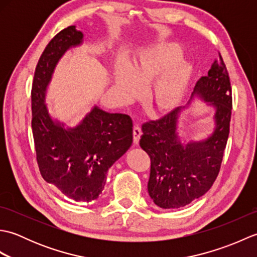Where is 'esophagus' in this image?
I'll return each instance as SVG.
<instances>
[{"instance_id":"esophagus-1","label":"esophagus","mask_w":257,"mask_h":257,"mask_svg":"<svg viewBox=\"0 0 257 257\" xmlns=\"http://www.w3.org/2000/svg\"><path fill=\"white\" fill-rule=\"evenodd\" d=\"M141 135H143V132H141L140 127H138V125H135L134 127V144L135 145H138Z\"/></svg>"}]
</instances>
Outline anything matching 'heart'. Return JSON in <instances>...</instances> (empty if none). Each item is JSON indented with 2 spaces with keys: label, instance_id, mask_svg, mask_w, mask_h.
<instances>
[{
  "label": "heart",
  "instance_id": "b5f03b06",
  "mask_svg": "<svg viewBox=\"0 0 257 257\" xmlns=\"http://www.w3.org/2000/svg\"><path fill=\"white\" fill-rule=\"evenodd\" d=\"M182 55L181 46L172 42H157L141 46L129 65L117 64L114 89L124 99L141 95L143 87L152 83L145 94L146 105L152 112L174 110L187 92L192 66Z\"/></svg>",
  "mask_w": 257,
  "mask_h": 257
}]
</instances>
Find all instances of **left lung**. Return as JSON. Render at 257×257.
I'll return each mask as SVG.
<instances>
[{
  "label": "left lung",
  "instance_id": "1",
  "mask_svg": "<svg viewBox=\"0 0 257 257\" xmlns=\"http://www.w3.org/2000/svg\"><path fill=\"white\" fill-rule=\"evenodd\" d=\"M200 99L215 109V128L206 139L189 141L181 135L179 118ZM232 88L220 55L206 76L196 83L187 106L143 125L140 147L151 159L148 192L162 209H179L205 194L219 174L230 133Z\"/></svg>",
  "mask_w": 257,
  "mask_h": 257
}]
</instances>
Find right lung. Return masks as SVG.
<instances>
[{"label":"right lung","instance_id":"1","mask_svg":"<svg viewBox=\"0 0 257 257\" xmlns=\"http://www.w3.org/2000/svg\"><path fill=\"white\" fill-rule=\"evenodd\" d=\"M83 32L64 29L48 43L32 86V130L42 177L76 202L99 198L106 174L133 145V120L94 106L75 127L53 117L47 88L58 62L70 48L83 45Z\"/></svg>","mask_w":257,"mask_h":257}]
</instances>
